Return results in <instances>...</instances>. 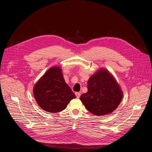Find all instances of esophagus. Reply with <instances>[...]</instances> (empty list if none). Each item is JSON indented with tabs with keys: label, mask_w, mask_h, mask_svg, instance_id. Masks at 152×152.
I'll return each mask as SVG.
<instances>
[{
	"label": "esophagus",
	"mask_w": 152,
	"mask_h": 152,
	"mask_svg": "<svg viewBox=\"0 0 152 152\" xmlns=\"http://www.w3.org/2000/svg\"><path fill=\"white\" fill-rule=\"evenodd\" d=\"M75 95H76V97H77V98H79L80 95H81V93H79V92H77V93H75Z\"/></svg>",
	"instance_id": "obj_1"
}]
</instances>
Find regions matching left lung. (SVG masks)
<instances>
[{
	"label": "left lung",
	"mask_w": 152,
	"mask_h": 152,
	"mask_svg": "<svg viewBox=\"0 0 152 152\" xmlns=\"http://www.w3.org/2000/svg\"><path fill=\"white\" fill-rule=\"evenodd\" d=\"M87 92L80 99L86 109L95 115L102 116L115 110L121 102L122 92L111 74L102 69L87 82Z\"/></svg>",
	"instance_id": "left-lung-1"
}]
</instances>
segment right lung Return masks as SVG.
Masks as SVG:
<instances>
[{"label":"right lung","mask_w":152,"mask_h":152,"mask_svg":"<svg viewBox=\"0 0 152 152\" xmlns=\"http://www.w3.org/2000/svg\"><path fill=\"white\" fill-rule=\"evenodd\" d=\"M34 94L39 107L49 113L65 110L72 99L76 98L64 80L60 67H53L37 82Z\"/></svg>","instance_id":"add662e5"}]
</instances>
